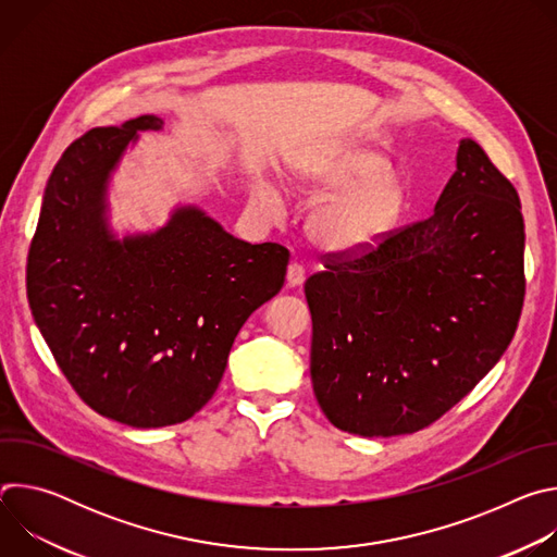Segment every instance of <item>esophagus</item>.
Wrapping results in <instances>:
<instances>
[{"mask_svg":"<svg viewBox=\"0 0 557 557\" xmlns=\"http://www.w3.org/2000/svg\"><path fill=\"white\" fill-rule=\"evenodd\" d=\"M286 280H288V286H299V284H304V280H306V269H304L299 262H290V264H288Z\"/></svg>","mask_w":557,"mask_h":557,"instance_id":"esophagus-1","label":"esophagus"}]
</instances>
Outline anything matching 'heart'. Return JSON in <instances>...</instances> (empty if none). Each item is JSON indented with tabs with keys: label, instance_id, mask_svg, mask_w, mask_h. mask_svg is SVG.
Instances as JSON below:
<instances>
[{
	"label": "heart",
	"instance_id": "b5f03b06",
	"mask_svg": "<svg viewBox=\"0 0 557 557\" xmlns=\"http://www.w3.org/2000/svg\"><path fill=\"white\" fill-rule=\"evenodd\" d=\"M385 156L355 140H333L312 147L290 174V185L306 196H329L317 205L310 231L333 251H361L374 247L401 220L408 191L392 172ZM260 200L273 205L269 187Z\"/></svg>",
	"mask_w": 557,
	"mask_h": 557
}]
</instances>
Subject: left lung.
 I'll return each mask as SVG.
<instances>
[{
    "mask_svg": "<svg viewBox=\"0 0 557 557\" xmlns=\"http://www.w3.org/2000/svg\"><path fill=\"white\" fill-rule=\"evenodd\" d=\"M306 280L310 379L326 419L359 436L412 434L503 357L524 299L516 187L462 138L428 220L376 247L329 253Z\"/></svg>",
    "mask_w": 557,
    "mask_h": 557,
    "instance_id": "8db88e82",
    "label": "left lung"
}]
</instances>
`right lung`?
<instances>
[{
    "label": "right lung",
    "instance_id": "1",
    "mask_svg": "<svg viewBox=\"0 0 557 557\" xmlns=\"http://www.w3.org/2000/svg\"><path fill=\"white\" fill-rule=\"evenodd\" d=\"M143 114L95 127L54 165L28 251L35 322L70 385L101 417L129 428L191 419L220 385L249 314L284 286L288 249L249 245L198 207L153 233L116 240L108 183Z\"/></svg>",
    "mask_w": 557,
    "mask_h": 557
}]
</instances>
